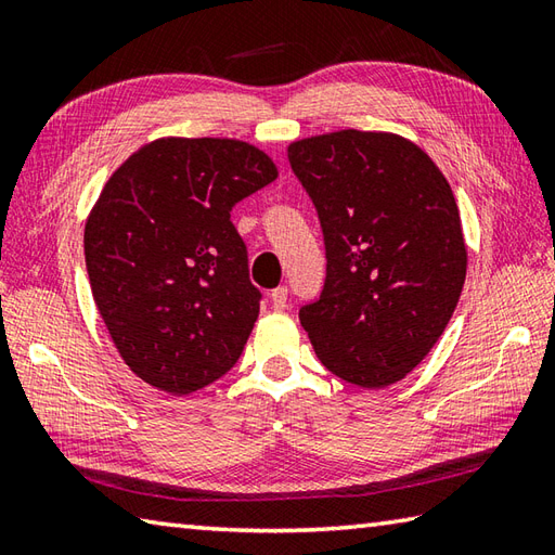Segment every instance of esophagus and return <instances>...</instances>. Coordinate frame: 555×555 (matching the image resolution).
<instances>
[{"label": "esophagus", "mask_w": 555, "mask_h": 555, "mask_svg": "<svg viewBox=\"0 0 555 555\" xmlns=\"http://www.w3.org/2000/svg\"><path fill=\"white\" fill-rule=\"evenodd\" d=\"M269 300H271V308L274 310H286V300H288V288L286 286H279L269 293Z\"/></svg>", "instance_id": "esophagus-1"}]
</instances>
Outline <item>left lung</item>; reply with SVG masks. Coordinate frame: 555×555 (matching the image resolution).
<instances>
[{
  "mask_svg": "<svg viewBox=\"0 0 555 555\" xmlns=\"http://www.w3.org/2000/svg\"><path fill=\"white\" fill-rule=\"evenodd\" d=\"M288 162L326 247L322 296L300 308V324L328 372L391 386L427 358L463 293L467 247L451 185L396 133L302 138Z\"/></svg>",
  "mask_w": 555,
  "mask_h": 555,
  "instance_id": "8db88e82",
  "label": "left lung"
}]
</instances>
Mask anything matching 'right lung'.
I'll return each mask as SVG.
<instances>
[{
    "label": "right lung",
    "mask_w": 555,
    "mask_h": 555,
    "mask_svg": "<svg viewBox=\"0 0 555 555\" xmlns=\"http://www.w3.org/2000/svg\"><path fill=\"white\" fill-rule=\"evenodd\" d=\"M279 176L231 138H159L104 183L86 221V267L131 372L171 396L227 374L259 314L231 209Z\"/></svg>",
    "instance_id": "obj_1"
}]
</instances>
